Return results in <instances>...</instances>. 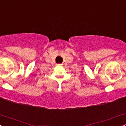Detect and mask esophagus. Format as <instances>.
Returning <instances> with one entry per match:
<instances>
[{
    "instance_id": "esophagus-1",
    "label": "esophagus",
    "mask_w": 126,
    "mask_h": 126,
    "mask_svg": "<svg viewBox=\"0 0 126 126\" xmlns=\"http://www.w3.org/2000/svg\"><path fill=\"white\" fill-rule=\"evenodd\" d=\"M58 65H59V66H61V65H62V64H58Z\"/></svg>"
}]
</instances>
